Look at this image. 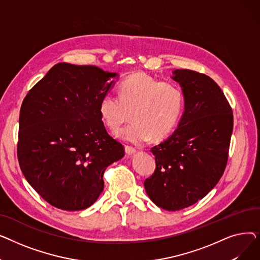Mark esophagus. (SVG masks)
I'll return each instance as SVG.
<instances>
[{"mask_svg":"<svg viewBox=\"0 0 260 260\" xmlns=\"http://www.w3.org/2000/svg\"><path fill=\"white\" fill-rule=\"evenodd\" d=\"M136 148H134V147H132V146H128V145H126L125 146V153L127 154V155H134V154H136Z\"/></svg>","mask_w":260,"mask_h":260,"instance_id":"obj_1","label":"esophagus"}]
</instances>
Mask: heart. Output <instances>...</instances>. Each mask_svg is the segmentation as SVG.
<instances>
[{"instance_id": "heart-1", "label": "heart", "mask_w": 260, "mask_h": 260, "mask_svg": "<svg viewBox=\"0 0 260 260\" xmlns=\"http://www.w3.org/2000/svg\"><path fill=\"white\" fill-rule=\"evenodd\" d=\"M118 99L105 94L99 102V115L104 125L116 132L127 119L129 125L117 136L135 144L170 135L178 124L184 108L182 88L173 82H162L144 73H135L122 80L117 88Z\"/></svg>"}]
</instances>
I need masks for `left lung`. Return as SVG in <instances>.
Wrapping results in <instances>:
<instances>
[{
  "mask_svg": "<svg viewBox=\"0 0 260 260\" xmlns=\"http://www.w3.org/2000/svg\"><path fill=\"white\" fill-rule=\"evenodd\" d=\"M173 80L184 93V112L178 127L154 146L156 170L144 187L157 207L179 211L207 196L225 170L233 111L209 76L176 70Z\"/></svg>",
  "mask_w": 260,
  "mask_h": 260,
  "instance_id": "1",
  "label": "left lung"
}]
</instances>
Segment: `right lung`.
Segmentation results:
<instances>
[{
    "label": "right lung",
    "instance_id": "1",
    "mask_svg": "<svg viewBox=\"0 0 260 260\" xmlns=\"http://www.w3.org/2000/svg\"><path fill=\"white\" fill-rule=\"evenodd\" d=\"M116 77L97 66L63 62L26 94L18 159L26 180L52 207L89 208L102 193L106 168L124 156L98 111Z\"/></svg>",
    "mask_w": 260,
    "mask_h": 260
}]
</instances>
